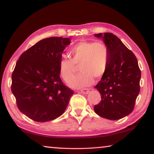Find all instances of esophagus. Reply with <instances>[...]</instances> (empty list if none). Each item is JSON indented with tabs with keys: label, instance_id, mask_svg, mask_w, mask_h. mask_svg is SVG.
Wrapping results in <instances>:
<instances>
[{
	"label": "esophagus",
	"instance_id": "34e87169",
	"mask_svg": "<svg viewBox=\"0 0 154 154\" xmlns=\"http://www.w3.org/2000/svg\"><path fill=\"white\" fill-rule=\"evenodd\" d=\"M80 92L82 94H87L88 92H90V90L88 89V88H83V89H82L80 90Z\"/></svg>",
	"mask_w": 154,
	"mask_h": 154
}]
</instances>
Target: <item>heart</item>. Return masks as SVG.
Masks as SVG:
<instances>
[{"mask_svg":"<svg viewBox=\"0 0 154 154\" xmlns=\"http://www.w3.org/2000/svg\"><path fill=\"white\" fill-rule=\"evenodd\" d=\"M69 58H62L59 62V72L66 83L72 79L77 67L80 73L70 83L72 88L89 86L94 77L100 78L107 70L109 62V49L105 43L83 41L70 48Z\"/></svg>","mask_w":154,"mask_h":154,"instance_id":"1","label":"heart"}]
</instances>
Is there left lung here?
<instances>
[{
  "mask_svg": "<svg viewBox=\"0 0 154 154\" xmlns=\"http://www.w3.org/2000/svg\"><path fill=\"white\" fill-rule=\"evenodd\" d=\"M94 35L103 38L110 56L107 70L95 86L101 100L94 110L102 118L117 120L133 111L140 92V70L133 52L118 36L109 32Z\"/></svg>",
  "mask_w": 154,
  "mask_h": 154,
  "instance_id": "left-lung-1",
  "label": "left lung"
}]
</instances>
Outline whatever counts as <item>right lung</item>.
Wrapping results in <instances>:
<instances>
[{
  "instance_id": "obj_1",
  "label": "right lung",
  "mask_w": 154,
  "mask_h": 154,
  "mask_svg": "<svg viewBox=\"0 0 154 154\" xmlns=\"http://www.w3.org/2000/svg\"><path fill=\"white\" fill-rule=\"evenodd\" d=\"M69 38L41 40L28 49L15 64L11 91L19 110L38 122L55 119L63 114L73 90L60 77L59 62Z\"/></svg>"
}]
</instances>
